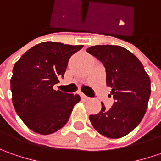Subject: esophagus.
Segmentation results:
<instances>
[{
  "mask_svg": "<svg viewBox=\"0 0 161 161\" xmlns=\"http://www.w3.org/2000/svg\"><path fill=\"white\" fill-rule=\"evenodd\" d=\"M81 97L83 98L85 101H88V100H90V97H87L86 95H84V94H81Z\"/></svg>",
  "mask_w": 161,
  "mask_h": 161,
  "instance_id": "esophagus-1",
  "label": "esophagus"
}]
</instances>
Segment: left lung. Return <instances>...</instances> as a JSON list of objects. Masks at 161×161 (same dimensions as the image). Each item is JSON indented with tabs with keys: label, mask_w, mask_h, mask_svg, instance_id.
I'll return each instance as SVG.
<instances>
[{
	"label": "left lung",
	"mask_w": 161,
	"mask_h": 161,
	"mask_svg": "<svg viewBox=\"0 0 161 161\" xmlns=\"http://www.w3.org/2000/svg\"><path fill=\"white\" fill-rule=\"evenodd\" d=\"M87 52L101 61L107 86L114 98L110 109L102 108L90 115L92 126L101 135L118 139L130 133L142 120L151 96V80L133 53L119 46H93Z\"/></svg>",
	"instance_id": "left-lung-1"
}]
</instances>
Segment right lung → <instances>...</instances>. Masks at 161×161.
I'll list each match as a JSON object with an SVG mask.
<instances>
[{
    "label": "right lung",
    "mask_w": 161,
    "mask_h": 161,
    "mask_svg": "<svg viewBox=\"0 0 161 161\" xmlns=\"http://www.w3.org/2000/svg\"><path fill=\"white\" fill-rule=\"evenodd\" d=\"M83 46L43 42L16 62L10 79L12 103L23 123L35 133H55L68 122L78 94L53 90L64 76L69 59Z\"/></svg>",
    "instance_id": "right-lung-1"
}]
</instances>
